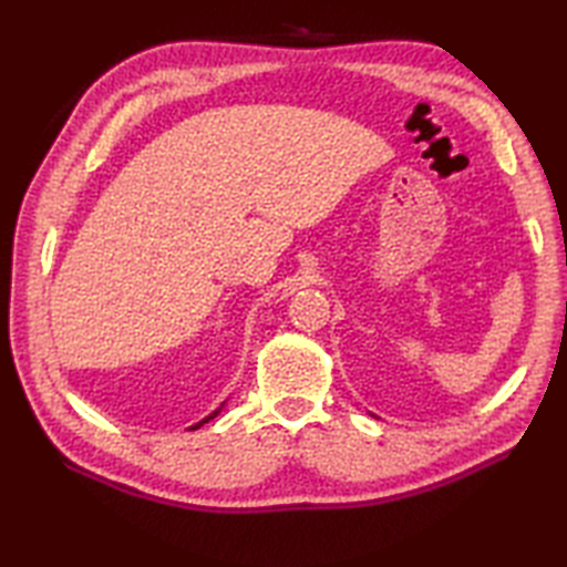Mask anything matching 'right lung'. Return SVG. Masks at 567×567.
I'll return each instance as SVG.
<instances>
[{
	"instance_id": "right-lung-1",
	"label": "right lung",
	"mask_w": 567,
	"mask_h": 567,
	"mask_svg": "<svg viewBox=\"0 0 567 567\" xmlns=\"http://www.w3.org/2000/svg\"><path fill=\"white\" fill-rule=\"evenodd\" d=\"M224 406H226V402H224V404H221L219 409H214V412H212L209 416H204L202 421H197V424H195V426H189V429H199L202 424H207V421H209V419H214V416H219V412H221V409H224Z\"/></svg>"
}]
</instances>
